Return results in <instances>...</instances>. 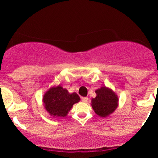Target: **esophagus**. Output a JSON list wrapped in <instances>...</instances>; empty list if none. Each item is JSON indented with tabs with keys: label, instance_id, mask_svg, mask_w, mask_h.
Here are the masks:
<instances>
[{
	"label": "esophagus",
	"instance_id": "obj_1",
	"mask_svg": "<svg viewBox=\"0 0 158 158\" xmlns=\"http://www.w3.org/2000/svg\"><path fill=\"white\" fill-rule=\"evenodd\" d=\"M88 100V97H81V101L83 102H87Z\"/></svg>",
	"mask_w": 158,
	"mask_h": 158
}]
</instances>
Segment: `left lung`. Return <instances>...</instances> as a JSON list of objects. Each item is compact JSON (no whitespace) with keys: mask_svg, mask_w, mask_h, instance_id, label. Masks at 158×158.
<instances>
[{"mask_svg":"<svg viewBox=\"0 0 158 158\" xmlns=\"http://www.w3.org/2000/svg\"><path fill=\"white\" fill-rule=\"evenodd\" d=\"M95 92L97 97L91 99V106L94 112L101 117H108L118 106L117 95L111 89L104 86Z\"/></svg>","mask_w":158,"mask_h":158,"instance_id":"1","label":"left lung"}]
</instances>
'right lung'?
Masks as SVG:
<instances>
[{
  "mask_svg": "<svg viewBox=\"0 0 158 158\" xmlns=\"http://www.w3.org/2000/svg\"><path fill=\"white\" fill-rule=\"evenodd\" d=\"M80 100L77 93L70 94L59 85L50 88L43 97L45 109L53 117H64L75 103Z\"/></svg>",
  "mask_w": 158,
  "mask_h": 158,
  "instance_id": "right-lung-1",
  "label": "right lung"
}]
</instances>
